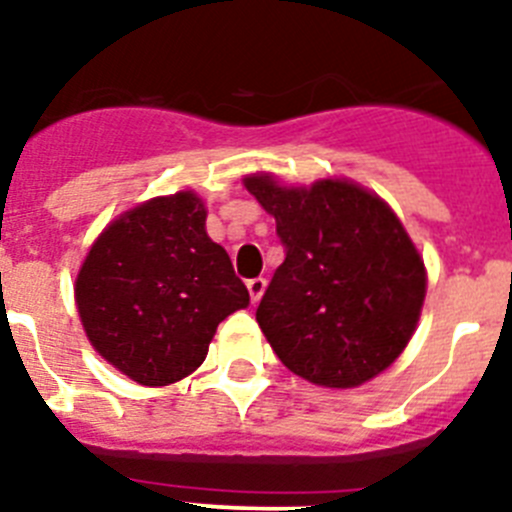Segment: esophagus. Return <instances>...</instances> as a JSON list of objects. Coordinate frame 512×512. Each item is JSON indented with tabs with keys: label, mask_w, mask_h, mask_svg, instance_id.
<instances>
[{
	"label": "esophagus",
	"mask_w": 512,
	"mask_h": 512,
	"mask_svg": "<svg viewBox=\"0 0 512 512\" xmlns=\"http://www.w3.org/2000/svg\"><path fill=\"white\" fill-rule=\"evenodd\" d=\"M246 287H248V295H251V300L259 302L261 295H264V289H266V279L264 277H253V279H248Z\"/></svg>",
	"instance_id": "34e87169"
}]
</instances>
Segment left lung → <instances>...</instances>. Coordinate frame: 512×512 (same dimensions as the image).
<instances>
[{
    "label": "left lung",
    "mask_w": 512,
    "mask_h": 512,
    "mask_svg": "<svg viewBox=\"0 0 512 512\" xmlns=\"http://www.w3.org/2000/svg\"><path fill=\"white\" fill-rule=\"evenodd\" d=\"M277 220L284 264L256 310L289 372L323 387H359L384 372L413 338L425 266L395 212L343 179L282 187L243 179Z\"/></svg>",
    "instance_id": "obj_1"
}]
</instances>
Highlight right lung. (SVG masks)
<instances>
[{"instance_id":"obj_1","label":"right lung","mask_w":512,"mask_h":512,"mask_svg":"<svg viewBox=\"0 0 512 512\" xmlns=\"http://www.w3.org/2000/svg\"><path fill=\"white\" fill-rule=\"evenodd\" d=\"M194 192L153 197L102 230L76 277V307L104 361L164 387L205 361L217 325L248 305Z\"/></svg>"}]
</instances>
